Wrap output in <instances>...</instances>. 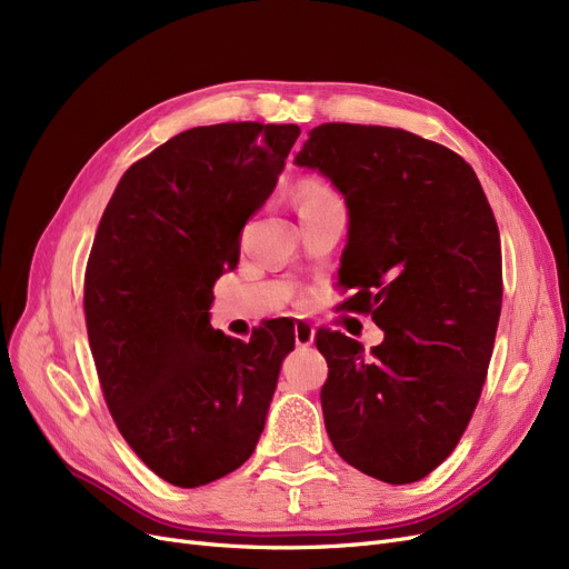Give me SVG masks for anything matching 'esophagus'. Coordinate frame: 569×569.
<instances>
[{
	"label": "esophagus",
	"mask_w": 569,
	"mask_h": 569,
	"mask_svg": "<svg viewBox=\"0 0 569 569\" xmlns=\"http://www.w3.org/2000/svg\"><path fill=\"white\" fill-rule=\"evenodd\" d=\"M296 342L300 347H309L315 342V328H311L309 321H302V319L296 321Z\"/></svg>",
	"instance_id": "1"
}]
</instances>
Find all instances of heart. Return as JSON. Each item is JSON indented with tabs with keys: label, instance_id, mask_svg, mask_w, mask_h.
Returning <instances> with one entry per match:
<instances>
[{
	"label": "heart",
	"instance_id": "heart-1",
	"mask_svg": "<svg viewBox=\"0 0 569 569\" xmlns=\"http://www.w3.org/2000/svg\"><path fill=\"white\" fill-rule=\"evenodd\" d=\"M296 200H298V210H309V208H317V206H323V203H333V200H338L333 196V191L328 189L326 184H321L319 179H300V184L296 189Z\"/></svg>",
	"mask_w": 569,
	"mask_h": 569
}]
</instances>
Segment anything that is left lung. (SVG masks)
<instances>
[{
	"mask_svg": "<svg viewBox=\"0 0 569 569\" xmlns=\"http://www.w3.org/2000/svg\"><path fill=\"white\" fill-rule=\"evenodd\" d=\"M296 162L345 196L342 307L385 331L371 355L317 331L326 432L357 470L418 482L456 449L482 395L503 298L497 219L461 156L407 130L326 122Z\"/></svg>",
	"mask_w": 569,
	"mask_h": 569,
	"instance_id": "obj_1",
	"label": "left lung"
}]
</instances>
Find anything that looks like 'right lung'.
<instances>
[{
	"instance_id": "obj_1",
	"label": "right lung",
	"mask_w": 569,
	"mask_h": 569,
	"mask_svg": "<svg viewBox=\"0 0 569 569\" xmlns=\"http://www.w3.org/2000/svg\"><path fill=\"white\" fill-rule=\"evenodd\" d=\"M298 137V124L262 122L172 137L122 174L91 243L84 321L103 399L124 442L174 487L248 461L296 345L286 317L238 340L208 309Z\"/></svg>"
}]
</instances>
